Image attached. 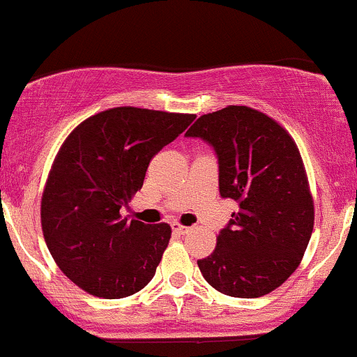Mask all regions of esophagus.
<instances>
[{
	"label": "esophagus",
	"mask_w": 357,
	"mask_h": 357,
	"mask_svg": "<svg viewBox=\"0 0 357 357\" xmlns=\"http://www.w3.org/2000/svg\"><path fill=\"white\" fill-rule=\"evenodd\" d=\"M172 231L178 233V235H186V233L190 231V228L188 226L179 225V222H172Z\"/></svg>",
	"instance_id": "esophagus-1"
}]
</instances>
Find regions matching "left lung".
<instances>
[{
    "label": "left lung",
    "instance_id": "obj_1",
    "mask_svg": "<svg viewBox=\"0 0 357 357\" xmlns=\"http://www.w3.org/2000/svg\"><path fill=\"white\" fill-rule=\"evenodd\" d=\"M186 136L214 146L219 193L238 202L214 252L197 261L205 282L229 297L276 290L301 264L314 226L307 174L294 138L275 119L229 105L197 119Z\"/></svg>",
    "mask_w": 357,
    "mask_h": 357
}]
</instances>
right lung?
<instances>
[{"mask_svg":"<svg viewBox=\"0 0 357 357\" xmlns=\"http://www.w3.org/2000/svg\"><path fill=\"white\" fill-rule=\"evenodd\" d=\"M193 114L115 107L82 121L60 146L41 199V228L63 275L95 297L145 289L171 226L128 221L121 208L142 190L150 160Z\"/></svg>","mask_w":357,"mask_h":357,"instance_id":"right-lung-1","label":"right lung"}]
</instances>
